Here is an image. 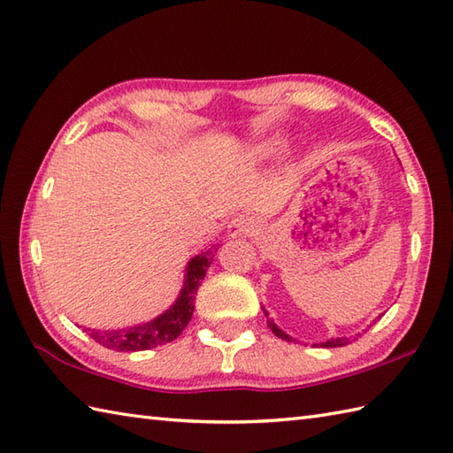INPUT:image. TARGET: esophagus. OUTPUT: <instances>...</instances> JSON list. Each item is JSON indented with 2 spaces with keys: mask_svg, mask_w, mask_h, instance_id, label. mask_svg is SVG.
<instances>
[{
  "mask_svg": "<svg viewBox=\"0 0 453 453\" xmlns=\"http://www.w3.org/2000/svg\"><path fill=\"white\" fill-rule=\"evenodd\" d=\"M257 229L255 219L247 214L237 216L235 219H232V224H229V235L232 237H242V235H249L253 234Z\"/></svg>",
  "mask_w": 453,
  "mask_h": 453,
  "instance_id": "obj_1",
  "label": "esophagus"
}]
</instances>
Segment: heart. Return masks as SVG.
<instances>
[{"mask_svg": "<svg viewBox=\"0 0 453 453\" xmlns=\"http://www.w3.org/2000/svg\"><path fill=\"white\" fill-rule=\"evenodd\" d=\"M273 151V146H265V148H261V153H271Z\"/></svg>", "mask_w": 453, "mask_h": 453, "instance_id": "1", "label": "heart"}]
</instances>
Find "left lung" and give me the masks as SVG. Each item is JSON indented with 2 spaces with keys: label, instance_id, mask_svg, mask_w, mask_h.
<instances>
[{
  "label": "left lung",
  "instance_id": "8db88e82",
  "mask_svg": "<svg viewBox=\"0 0 453 453\" xmlns=\"http://www.w3.org/2000/svg\"><path fill=\"white\" fill-rule=\"evenodd\" d=\"M265 311V315H266V323H268V326H271V331L278 336V339H284V341H294L292 336H288L284 331H280L278 329V326L274 325V321L271 319V317H268V313H266V310H263ZM350 342V339H346V336H339V339H331V341H326V342H321L319 346H323V349H336V346H344V344H349ZM317 346V344H315Z\"/></svg>",
  "mask_w": 453,
  "mask_h": 453
}]
</instances>
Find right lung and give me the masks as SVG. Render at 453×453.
<instances>
[{
	"instance_id": "1",
	"label": "right lung",
	"mask_w": 453,
	"mask_h": 453,
	"mask_svg": "<svg viewBox=\"0 0 453 453\" xmlns=\"http://www.w3.org/2000/svg\"><path fill=\"white\" fill-rule=\"evenodd\" d=\"M218 251V245H211L206 253H200L195 258H190L185 274V284L177 297L165 313H161L153 321L127 326V329H112V331H97V329H85L89 333L95 342L103 344L104 349L117 350V352H138L156 349L159 344H167L175 341L182 333V329L188 325L192 311H195V294L198 292V286L202 284L210 268L214 255Z\"/></svg>"
}]
</instances>
